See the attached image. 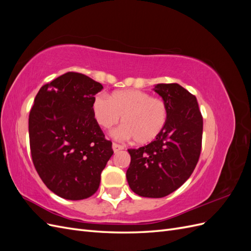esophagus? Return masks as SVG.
<instances>
[{"label":"esophagus","instance_id":"obj_1","mask_svg":"<svg viewBox=\"0 0 251 251\" xmlns=\"http://www.w3.org/2000/svg\"><path fill=\"white\" fill-rule=\"evenodd\" d=\"M112 148H113V151H115V153H117V151H121V150H124V147H123V146H120V144H117V143H115V142H114V143L112 144Z\"/></svg>","mask_w":251,"mask_h":251}]
</instances>
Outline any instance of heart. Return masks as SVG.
Listing matches in <instances>:
<instances>
[{
    "mask_svg": "<svg viewBox=\"0 0 251 251\" xmlns=\"http://www.w3.org/2000/svg\"><path fill=\"white\" fill-rule=\"evenodd\" d=\"M98 125L105 130L118 124L123 125L112 135L116 139L134 138L138 144L153 142L163 131L168 121V107L160 98L140 90H119L111 98L104 93L97 94L92 102Z\"/></svg>",
    "mask_w": 251,
    "mask_h": 251,
    "instance_id": "b5f03b06",
    "label": "heart"
}]
</instances>
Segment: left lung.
<instances>
[{
    "instance_id": "obj_1",
    "label": "left lung",
    "mask_w": 251,
    "mask_h": 251,
    "mask_svg": "<svg viewBox=\"0 0 251 251\" xmlns=\"http://www.w3.org/2000/svg\"><path fill=\"white\" fill-rule=\"evenodd\" d=\"M154 91L168 107V121L153 142L127 150L126 180L138 196L162 198L183 184L198 163L203 118L195 95L178 83H158Z\"/></svg>"
}]
</instances>
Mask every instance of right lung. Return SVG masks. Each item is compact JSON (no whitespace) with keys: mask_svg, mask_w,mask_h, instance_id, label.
<instances>
[{"mask_svg":"<svg viewBox=\"0 0 251 251\" xmlns=\"http://www.w3.org/2000/svg\"><path fill=\"white\" fill-rule=\"evenodd\" d=\"M101 83L67 72L44 85L29 114V141L34 168L46 186L67 200L96 193L113 155L92 109Z\"/></svg>","mask_w":251,"mask_h":251,"instance_id":"obj_1","label":"right lung"}]
</instances>
